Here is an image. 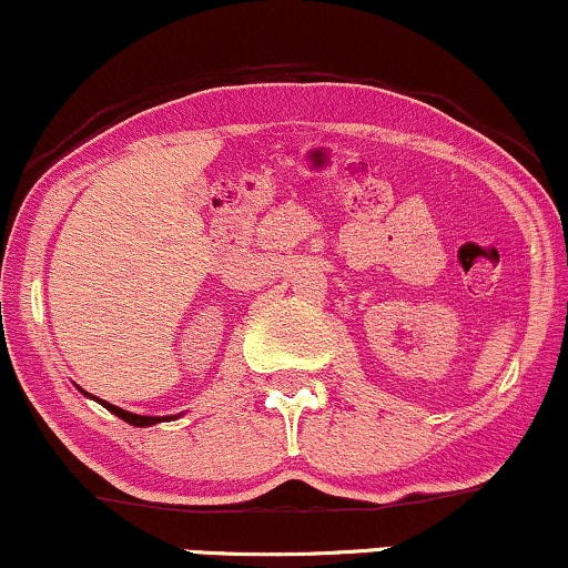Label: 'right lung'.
<instances>
[{"instance_id":"1","label":"right lung","mask_w":568,"mask_h":568,"mask_svg":"<svg viewBox=\"0 0 568 568\" xmlns=\"http://www.w3.org/2000/svg\"><path fill=\"white\" fill-rule=\"evenodd\" d=\"M89 396V394H87ZM100 405H105V409H111L113 415H119L121 420H126V423H132V426H153V423H159V420H172L166 415V418H150V415H134V413H126V409H121V407H115V405H111V402H105V399H98ZM176 418V415H174Z\"/></svg>"}]
</instances>
